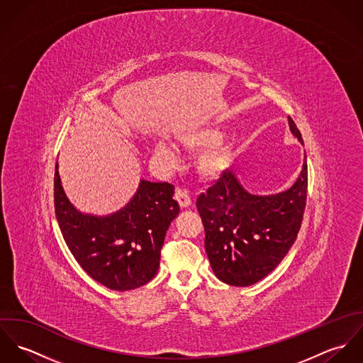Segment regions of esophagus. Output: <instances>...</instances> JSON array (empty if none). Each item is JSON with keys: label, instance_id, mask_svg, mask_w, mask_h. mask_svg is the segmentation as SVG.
<instances>
[{"label": "esophagus", "instance_id": "34e87169", "mask_svg": "<svg viewBox=\"0 0 363 363\" xmlns=\"http://www.w3.org/2000/svg\"><path fill=\"white\" fill-rule=\"evenodd\" d=\"M174 199H176V201L179 203V206L182 208H189L191 206V199H190L187 190L177 189L176 194H174Z\"/></svg>", "mask_w": 363, "mask_h": 363}]
</instances>
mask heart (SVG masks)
<instances>
[{"label": "heart", "mask_w": 363, "mask_h": 363, "mask_svg": "<svg viewBox=\"0 0 363 363\" xmlns=\"http://www.w3.org/2000/svg\"><path fill=\"white\" fill-rule=\"evenodd\" d=\"M179 143L191 152L200 151L194 159V170L201 179H218L232 164L235 155L233 143L229 138H222V133L218 128L204 127L184 133L179 137ZM152 155L164 170L173 169L177 163L174 150L163 140L152 143Z\"/></svg>", "instance_id": "b5f03b06"}]
</instances>
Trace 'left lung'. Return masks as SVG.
<instances>
[{"label": "left lung", "mask_w": 363, "mask_h": 363, "mask_svg": "<svg viewBox=\"0 0 363 363\" xmlns=\"http://www.w3.org/2000/svg\"><path fill=\"white\" fill-rule=\"evenodd\" d=\"M288 123L292 135L303 145L291 117ZM306 193V152L296 182L277 194H252L232 170L225 172L197 200L206 252L216 278L232 286H249L267 277L296 240Z\"/></svg>", "instance_id": "8db88e82"}]
</instances>
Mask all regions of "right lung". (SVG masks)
I'll return each mask as SVG.
<instances>
[{"instance_id": "right-lung-1", "label": "right lung", "mask_w": 363, "mask_h": 363, "mask_svg": "<svg viewBox=\"0 0 363 363\" xmlns=\"http://www.w3.org/2000/svg\"><path fill=\"white\" fill-rule=\"evenodd\" d=\"M169 183L141 180L133 199L116 212L94 215L68 200L54 172V207L62 238L85 272L111 291H130L157 272L160 249L180 207Z\"/></svg>"}]
</instances>
